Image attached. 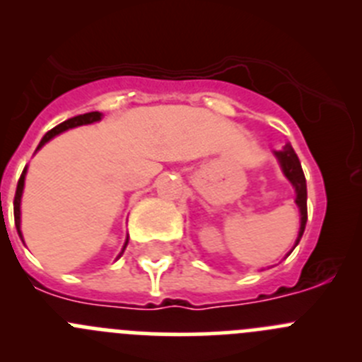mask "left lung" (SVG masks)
Wrapping results in <instances>:
<instances>
[{"instance_id": "left-lung-1", "label": "left lung", "mask_w": 362, "mask_h": 362, "mask_svg": "<svg viewBox=\"0 0 362 362\" xmlns=\"http://www.w3.org/2000/svg\"><path fill=\"white\" fill-rule=\"evenodd\" d=\"M275 157L279 158L280 168H282L284 175L293 184L296 191V205L300 209V230L298 238H296L295 246L298 245L300 239H302L303 230H305V223H307V184L305 177H303L302 164L298 160V155L295 153L291 144H286L280 151H275Z\"/></svg>"}]
</instances>
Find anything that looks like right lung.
I'll return each instance as SVG.
<instances>
[{
    "instance_id": "right-lung-1",
    "label": "right lung",
    "mask_w": 362,
    "mask_h": 362,
    "mask_svg": "<svg viewBox=\"0 0 362 362\" xmlns=\"http://www.w3.org/2000/svg\"><path fill=\"white\" fill-rule=\"evenodd\" d=\"M100 119H101V112H87V114H82V116L71 117V119L57 124L55 128H52L48 134L44 135L42 141H40L39 146H37V150H39V148H42L49 139H53L55 135H59L60 132H66V130H69V128L80 127V124H90V123H94V121H100ZM25 175H26V168H25V171H23L21 178H19L18 189H16V197H13V219H16V228H18L19 235H21V197H23V187H25ZM21 239H23V235H21Z\"/></svg>"
}]
</instances>
